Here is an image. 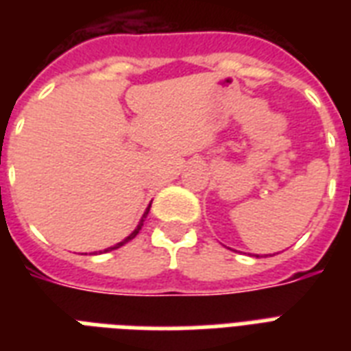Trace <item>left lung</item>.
I'll return each mask as SVG.
<instances>
[{
  "label": "left lung",
  "instance_id": "1",
  "mask_svg": "<svg viewBox=\"0 0 351 351\" xmlns=\"http://www.w3.org/2000/svg\"><path fill=\"white\" fill-rule=\"evenodd\" d=\"M256 256H258V255H256Z\"/></svg>",
  "mask_w": 351,
  "mask_h": 351
}]
</instances>
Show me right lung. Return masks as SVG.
<instances>
[{
    "label": "right lung",
    "mask_w": 351,
    "mask_h": 351,
    "mask_svg": "<svg viewBox=\"0 0 351 351\" xmlns=\"http://www.w3.org/2000/svg\"><path fill=\"white\" fill-rule=\"evenodd\" d=\"M149 208H151V206H149ZM149 208L145 209V213L142 215V219H140V222H138V226H136V228H134V231H132V233L129 234V237H125V239L121 240V242H118V244H114V245H111V247H107V250H104V253H107V251H112V250H118V247H120V245L127 244V242H129V240L134 239V237H136V234L140 233V230H142V226H143V222H145V219H147ZM96 253H98V251H95V255H96ZM100 253H101V251H100Z\"/></svg>",
    "instance_id": "add662e5"
}]
</instances>
